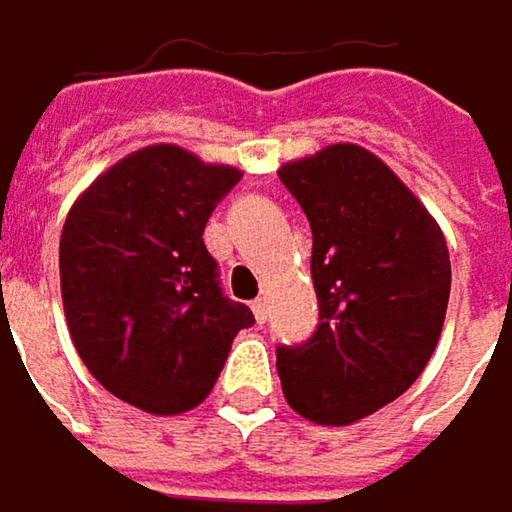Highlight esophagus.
Listing matches in <instances>:
<instances>
[{
    "label": "esophagus",
    "mask_w": 512,
    "mask_h": 512,
    "mask_svg": "<svg viewBox=\"0 0 512 512\" xmlns=\"http://www.w3.org/2000/svg\"><path fill=\"white\" fill-rule=\"evenodd\" d=\"M253 316H256L259 325H265V319H268V301L265 298H256L253 301Z\"/></svg>",
    "instance_id": "34e87169"
}]
</instances>
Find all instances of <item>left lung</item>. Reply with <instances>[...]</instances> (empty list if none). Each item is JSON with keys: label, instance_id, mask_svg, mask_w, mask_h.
<instances>
[{"label": "left lung", "instance_id": "obj_1", "mask_svg": "<svg viewBox=\"0 0 512 512\" xmlns=\"http://www.w3.org/2000/svg\"><path fill=\"white\" fill-rule=\"evenodd\" d=\"M313 229L319 328L277 349L286 402L349 426L402 396L429 364L450 298L447 241L420 199L352 142L277 169Z\"/></svg>", "mask_w": 512, "mask_h": 512}]
</instances>
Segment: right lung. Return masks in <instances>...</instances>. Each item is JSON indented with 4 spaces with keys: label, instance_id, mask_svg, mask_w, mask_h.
Wrapping results in <instances>:
<instances>
[{
    "label": "right lung",
    "instance_id": "add662e5",
    "mask_svg": "<svg viewBox=\"0 0 512 512\" xmlns=\"http://www.w3.org/2000/svg\"><path fill=\"white\" fill-rule=\"evenodd\" d=\"M241 181L178 145L110 166L68 211L59 241L62 304L89 373L148 414L196 408L232 340L256 319L229 301L202 232Z\"/></svg>",
    "mask_w": 512,
    "mask_h": 512
}]
</instances>
